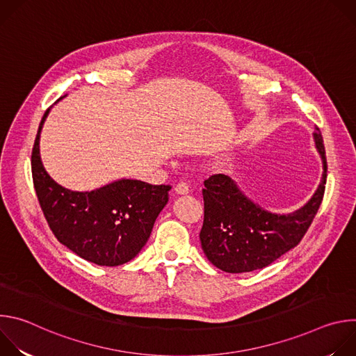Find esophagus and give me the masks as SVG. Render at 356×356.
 <instances>
[{
    "mask_svg": "<svg viewBox=\"0 0 356 356\" xmlns=\"http://www.w3.org/2000/svg\"><path fill=\"white\" fill-rule=\"evenodd\" d=\"M175 191H176L177 194H187V193L190 191V188H188V184H187V183H184V181H180L179 184H176V187H175Z\"/></svg>",
    "mask_w": 356,
    "mask_h": 356,
    "instance_id": "obj_1",
    "label": "esophagus"
}]
</instances>
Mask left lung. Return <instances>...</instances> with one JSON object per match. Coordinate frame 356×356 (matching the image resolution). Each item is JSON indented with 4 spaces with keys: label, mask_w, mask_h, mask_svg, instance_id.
I'll use <instances>...</instances> for the list:
<instances>
[{
    "label": "left lung",
    "mask_w": 356,
    "mask_h": 356,
    "mask_svg": "<svg viewBox=\"0 0 356 356\" xmlns=\"http://www.w3.org/2000/svg\"><path fill=\"white\" fill-rule=\"evenodd\" d=\"M316 146L324 173L313 198L301 210L277 216L253 204L225 175L204 180V221L200 241L209 261L228 273L264 269L300 243L309 231L324 197L327 158L321 131L316 125Z\"/></svg>",
    "instance_id": "1"
}]
</instances>
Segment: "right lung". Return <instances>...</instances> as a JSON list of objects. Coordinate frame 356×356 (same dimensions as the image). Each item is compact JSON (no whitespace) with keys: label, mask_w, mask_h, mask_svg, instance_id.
Returning <instances> with one entry per match:
<instances>
[{"label":"right lung","mask_w":356,"mask_h":356,"mask_svg":"<svg viewBox=\"0 0 356 356\" xmlns=\"http://www.w3.org/2000/svg\"><path fill=\"white\" fill-rule=\"evenodd\" d=\"M32 149V179L49 228L60 243L99 266L134 259L169 200L170 186L122 179L94 191H72L50 177L40 161L39 135Z\"/></svg>","instance_id":"obj_1"}]
</instances>
